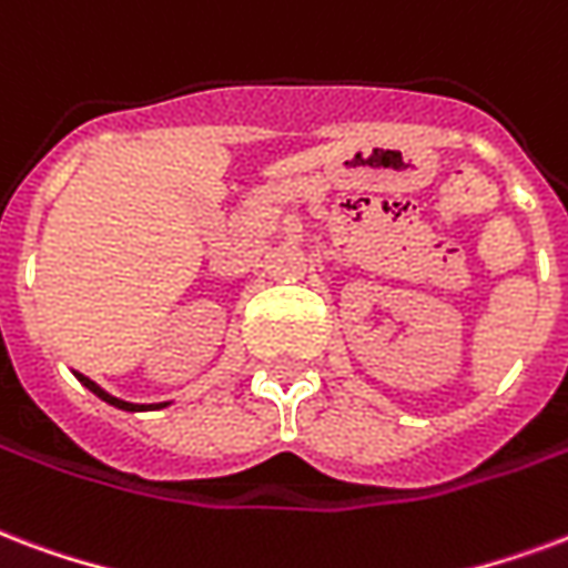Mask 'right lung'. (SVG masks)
Here are the masks:
<instances>
[{
	"label": "right lung",
	"instance_id": "obj_1",
	"mask_svg": "<svg viewBox=\"0 0 568 568\" xmlns=\"http://www.w3.org/2000/svg\"><path fill=\"white\" fill-rule=\"evenodd\" d=\"M78 379H81L83 385H87V388H90L92 394H95V397H102L104 403H111V406H116V409H125V413H144V409H159V406H165V403H155V406H141V403H125V400H120V397H113V394H108V390H104V388H99L95 382L87 379V376H81V373H78Z\"/></svg>",
	"mask_w": 568,
	"mask_h": 568
}]
</instances>
